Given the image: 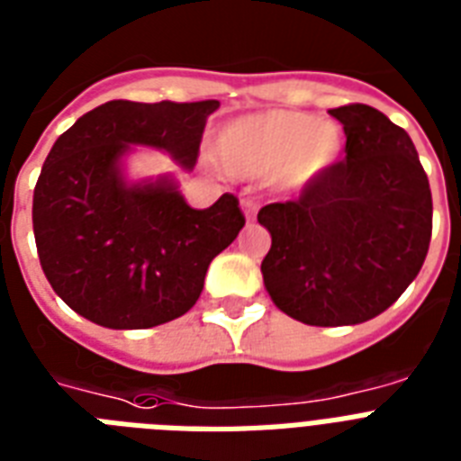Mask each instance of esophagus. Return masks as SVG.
Wrapping results in <instances>:
<instances>
[{"label":"esophagus","mask_w":461,"mask_h":461,"mask_svg":"<svg viewBox=\"0 0 461 461\" xmlns=\"http://www.w3.org/2000/svg\"><path fill=\"white\" fill-rule=\"evenodd\" d=\"M240 204L245 216H248V219H254V213H257V209H259V202L254 200V197H242Z\"/></svg>","instance_id":"obj_1"}]
</instances>
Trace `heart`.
Instances as JSON below:
<instances>
[{
  "mask_svg": "<svg viewBox=\"0 0 461 461\" xmlns=\"http://www.w3.org/2000/svg\"><path fill=\"white\" fill-rule=\"evenodd\" d=\"M340 128L302 112H268L230 123L216 140L219 161L238 176L281 173L290 185H304L338 159Z\"/></svg>",
  "mask_w": 461,
  "mask_h": 461,
  "instance_id": "1",
  "label": "heart"
}]
</instances>
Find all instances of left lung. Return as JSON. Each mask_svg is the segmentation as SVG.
Instances as JSON below:
<instances>
[{"mask_svg": "<svg viewBox=\"0 0 461 461\" xmlns=\"http://www.w3.org/2000/svg\"><path fill=\"white\" fill-rule=\"evenodd\" d=\"M345 159L297 200L261 207L271 233L261 274L276 307L309 326H352L393 304L421 271L433 200L414 142L374 106L330 109Z\"/></svg>", "mask_w": 461, "mask_h": 461, "instance_id": "1", "label": "left lung"}]
</instances>
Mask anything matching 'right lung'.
I'll return each mask as SVG.
<instances>
[{
  "label": "right lung",
  "instance_id": "add662e5",
  "mask_svg": "<svg viewBox=\"0 0 461 461\" xmlns=\"http://www.w3.org/2000/svg\"><path fill=\"white\" fill-rule=\"evenodd\" d=\"M207 102L113 99L54 142L32 194V230L54 293L106 329H152L193 307L212 259L245 226L238 197L187 207L171 180L126 185L131 145L157 147L185 168L200 157Z\"/></svg>",
  "mask_w": 461,
  "mask_h": 461
}]
</instances>
